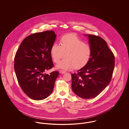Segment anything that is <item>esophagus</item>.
<instances>
[{"label":"esophagus","instance_id":"esophagus-1","mask_svg":"<svg viewBox=\"0 0 129 129\" xmlns=\"http://www.w3.org/2000/svg\"><path fill=\"white\" fill-rule=\"evenodd\" d=\"M59 72V73H60V74H65V73H66L65 71H63V70H60Z\"/></svg>","mask_w":129,"mask_h":129}]
</instances>
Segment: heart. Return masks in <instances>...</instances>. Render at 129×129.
Listing matches in <instances>:
<instances>
[{"label": "heart", "instance_id": "obj_1", "mask_svg": "<svg viewBox=\"0 0 129 129\" xmlns=\"http://www.w3.org/2000/svg\"><path fill=\"white\" fill-rule=\"evenodd\" d=\"M60 45L54 43L52 46L50 54L53 61L58 63L62 58L65 57L56 66L57 69L65 70L74 67L79 69L89 62L92 53L90 46L74 34L63 36L60 39Z\"/></svg>", "mask_w": 129, "mask_h": 129}]
</instances>
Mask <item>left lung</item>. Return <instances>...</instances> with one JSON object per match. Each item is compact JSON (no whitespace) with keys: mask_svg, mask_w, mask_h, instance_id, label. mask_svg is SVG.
<instances>
[{"mask_svg":"<svg viewBox=\"0 0 129 129\" xmlns=\"http://www.w3.org/2000/svg\"><path fill=\"white\" fill-rule=\"evenodd\" d=\"M84 36L88 37L91 56L77 74H72V88L80 98L90 99L97 96L109 85L115 67V57L101 37Z\"/></svg>","mask_w":129,"mask_h":129,"instance_id":"1","label":"left lung"}]
</instances>
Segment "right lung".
<instances>
[{
    "label": "right lung",
    "mask_w": 129,
    "mask_h": 129,
    "mask_svg": "<svg viewBox=\"0 0 129 129\" xmlns=\"http://www.w3.org/2000/svg\"><path fill=\"white\" fill-rule=\"evenodd\" d=\"M56 35L54 31L31 34L21 43L14 58L19 84L30 98L42 100L53 91L58 71L44 74L54 66L50 54Z\"/></svg>",
    "instance_id": "add662e5"
}]
</instances>
